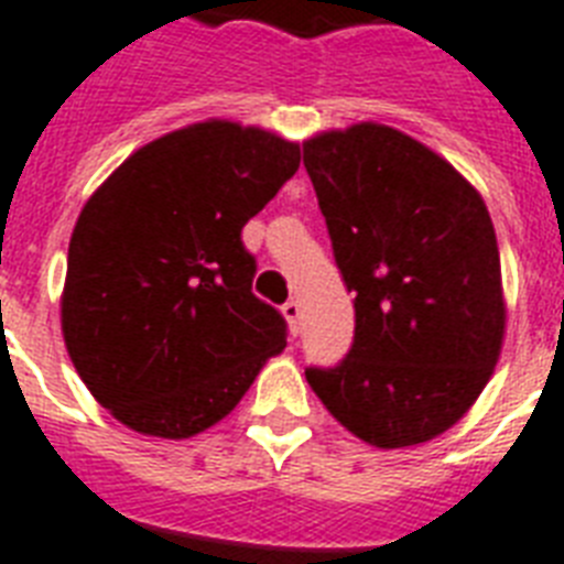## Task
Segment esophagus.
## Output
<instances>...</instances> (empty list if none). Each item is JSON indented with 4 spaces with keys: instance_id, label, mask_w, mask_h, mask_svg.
<instances>
[{
    "instance_id": "obj_1",
    "label": "esophagus",
    "mask_w": 564,
    "mask_h": 564,
    "mask_svg": "<svg viewBox=\"0 0 564 564\" xmlns=\"http://www.w3.org/2000/svg\"><path fill=\"white\" fill-rule=\"evenodd\" d=\"M283 316H286V322H290L292 334H299L301 328V304L295 299H290L286 304H283Z\"/></svg>"
}]
</instances>
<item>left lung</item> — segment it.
<instances>
[{
  "instance_id": "1",
  "label": "left lung",
  "mask_w": 564,
  "mask_h": 564,
  "mask_svg": "<svg viewBox=\"0 0 564 564\" xmlns=\"http://www.w3.org/2000/svg\"><path fill=\"white\" fill-rule=\"evenodd\" d=\"M304 167L355 292L349 355L307 369V384L378 449L444 435L494 376L506 334L482 195L435 150L372 120L304 141Z\"/></svg>"
}]
</instances>
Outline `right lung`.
I'll use <instances>...</instances> for the list:
<instances>
[{"instance_id":"obj_1","label":"right lung","mask_w":564,"mask_h":564,"mask_svg":"<svg viewBox=\"0 0 564 564\" xmlns=\"http://www.w3.org/2000/svg\"><path fill=\"white\" fill-rule=\"evenodd\" d=\"M269 129L204 120L150 141L82 206L67 251L62 334L91 397L150 437L225 420L286 346L251 292L242 227L299 171Z\"/></svg>"}]
</instances>
